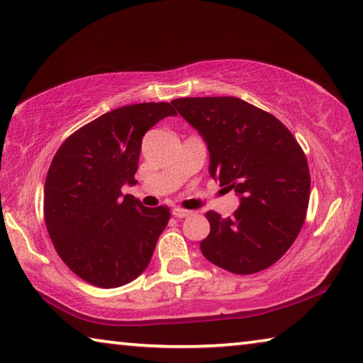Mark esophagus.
<instances>
[{"label": "esophagus", "mask_w": 363, "mask_h": 363, "mask_svg": "<svg viewBox=\"0 0 363 363\" xmlns=\"http://www.w3.org/2000/svg\"><path fill=\"white\" fill-rule=\"evenodd\" d=\"M173 216L174 218H179V219H182V218H187L189 214H190V211H187V210H182V208H173Z\"/></svg>", "instance_id": "1"}]
</instances>
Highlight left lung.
I'll use <instances>...</instances> for the list:
<instances>
[{
  "mask_svg": "<svg viewBox=\"0 0 363 363\" xmlns=\"http://www.w3.org/2000/svg\"><path fill=\"white\" fill-rule=\"evenodd\" d=\"M171 104L205 139L213 179L240 196L232 218L206 213L210 235L201 253L238 275L270 267L296 240L309 205L311 174L298 140L274 115L238 97Z\"/></svg>",
  "mask_w": 363,
  "mask_h": 363,
  "instance_id": "left-lung-1",
  "label": "left lung"
}]
</instances>
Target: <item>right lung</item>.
<instances>
[{"instance_id":"obj_1","label":"right lung","mask_w":363,"mask_h":363,"mask_svg":"<svg viewBox=\"0 0 363 363\" xmlns=\"http://www.w3.org/2000/svg\"><path fill=\"white\" fill-rule=\"evenodd\" d=\"M171 115L168 102L115 108L67 138L52 158L45 182L49 237L60 259L91 285H126L149 266L169 208H147L121 187L138 182L144 134Z\"/></svg>"}]
</instances>
